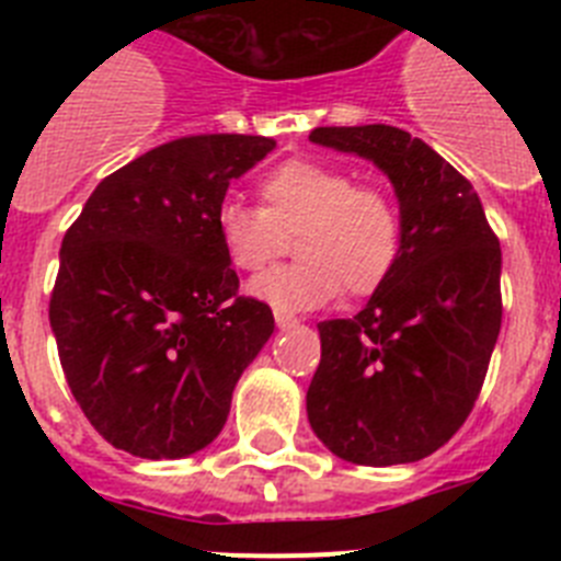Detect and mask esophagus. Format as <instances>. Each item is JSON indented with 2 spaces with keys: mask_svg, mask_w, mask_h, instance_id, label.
<instances>
[{
  "mask_svg": "<svg viewBox=\"0 0 561 561\" xmlns=\"http://www.w3.org/2000/svg\"><path fill=\"white\" fill-rule=\"evenodd\" d=\"M275 323H277V329H289V325L297 323V317L291 314V311L275 309Z\"/></svg>",
  "mask_w": 561,
  "mask_h": 561,
  "instance_id": "1",
  "label": "esophagus"
}]
</instances>
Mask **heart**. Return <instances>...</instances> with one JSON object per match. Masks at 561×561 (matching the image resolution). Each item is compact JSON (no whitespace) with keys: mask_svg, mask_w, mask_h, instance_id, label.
Instances as JSON below:
<instances>
[{"mask_svg":"<svg viewBox=\"0 0 561 561\" xmlns=\"http://www.w3.org/2000/svg\"><path fill=\"white\" fill-rule=\"evenodd\" d=\"M297 232L300 261L250 284V295L284 311L331 304L342 291L370 295L401 255V213L381 185H359L348 168L289 160L261 182V207L225 199L216 207V236L238 272H261Z\"/></svg>","mask_w":561,"mask_h":561,"instance_id":"obj_1","label":"heart"}]
</instances>
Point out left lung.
Segmentation results:
<instances>
[{"label":"left lung","instance_id":"obj_1","mask_svg":"<svg viewBox=\"0 0 561 561\" xmlns=\"http://www.w3.org/2000/svg\"><path fill=\"white\" fill-rule=\"evenodd\" d=\"M309 140L370 160L401 213L396 270L351 320H325L306 393L314 435L359 466L413 463L472 413L503 320L500 241L478 193L393 126H325Z\"/></svg>","mask_w":561,"mask_h":561}]
</instances>
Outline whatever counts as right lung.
<instances>
[{
	"mask_svg": "<svg viewBox=\"0 0 561 561\" xmlns=\"http://www.w3.org/2000/svg\"><path fill=\"white\" fill-rule=\"evenodd\" d=\"M272 148L250 134L151 148L106 176L64 236L49 325L69 390L112 447L187 458L225 427L275 317L238 295L216 207Z\"/></svg>",
	"mask_w": 561,
	"mask_h": 561,
	"instance_id": "1",
	"label": "right lung"
}]
</instances>
